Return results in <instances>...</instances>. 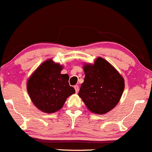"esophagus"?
I'll return each mask as SVG.
<instances>
[{
	"mask_svg": "<svg viewBox=\"0 0 152 152\" xmlns=\"http://www.w3.org/2000/svg\"><path fill=\"white\" fill-rule=\"evenodd\" d=\"M74 88H75V91H76V92L77 93V92L78 91V90H79V87H78V85H75Z\"/></svg>",
	"mask_w": 152,
	"mask_h": 152,
	"instance_id": "esophagus-1",
	"label": "esophagus"
}]
</instances>
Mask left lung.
Instances as JSON below:
<instances>
[{
  "label": "left lung",
  "mask_w": 152,
  "mask_h": 152,
  "mask_svg": "<svg viewBox=\"0 0 152 152\" xmlns=\"http://www.w3.org/2000/svg\"><path fill=\"white\" fill-rule=\"evenodd\" d=\"M84 81L78 96L87 109L97 114L109 112L117 105L124 90V80L116 69L101 57L94 64L83 65Z\"/></svg>",
  "instance_id": "left-lung-1"
}]
</instances>
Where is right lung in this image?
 Masks as SVG:
<instances>
[{"mask_svg": "<svg viewBox=\"0 0 152 152\" xmlns=\"http://www.w3.org/2000/svg\"><path fill=\"white\" fill-rule=\"evenodd\" d=\"M63 66L48 59L33 73L27 82V91L34 105L47 114L60 110L66 99L75 94L68 74H61Z\"/></svg>", "mask_w": 152, "mask_h": 152, "instance_id": "add662e5", "label": "right lung"}]
</instances>
